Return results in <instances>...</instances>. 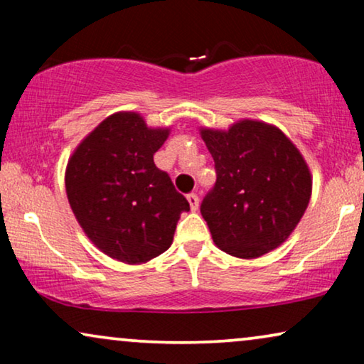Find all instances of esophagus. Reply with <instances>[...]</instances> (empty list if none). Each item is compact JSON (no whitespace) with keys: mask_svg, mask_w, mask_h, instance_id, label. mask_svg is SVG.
Returning <instances> with one entry per match:
<instances>
[{"mask_svg":"<svg viewBox=\"0 0 364 364\" xmlns=\"http://www.w3.org/2000/svg\"><path fill=\"white\" fill-rule=\"evenodd\" d=\"M187 200H188V205H191V210L196 212L198 208V196H197V193H193V192L188 193Z\"/></svg>","mask_w":364,"mask_h":364,"instance_id":"1","label":"esophagus"}]
</instances>
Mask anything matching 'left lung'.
I'll use <instances>...</instances> for the list:
<instances>
[{
  "mask_svg": "<svg viewBox=\"0 0 364 364\" xmlns=\"http://www.w3.org/2000/svg\"><path fill=\"white\" fill-rule=\"evenodd\" d=\"M217 181L200 213L215 245L228 255L257 258L295 230L311 196L301 154L280 129L240 121L228 131L202 129Z\"/></svg>",
  "mask_w": 364,
  "mask_h": 364,
  "instance_id": "obj_1",
  "label": "left lung"
}]
</instances>
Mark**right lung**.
Instances as JSON below:
<instances>
[{
	"label": "right lung",
	"instance_id": "right-lung-1",
	"mask_svg": "<svg viewBox=\"0 0 364 364\" xmlns=\"http://www.w3.org/2000/svg\"><path fill=\"white\" fill-rule=\"evenodd\" d=\"M168 129H149L136 112H117L84 141L66 168V192L94 245L136 265L172 245L182 212L191 210L167 172L154 164Z\"/></svg>",
	"mask_w": 364,
	"mask_h": 364
}]
</instances>
